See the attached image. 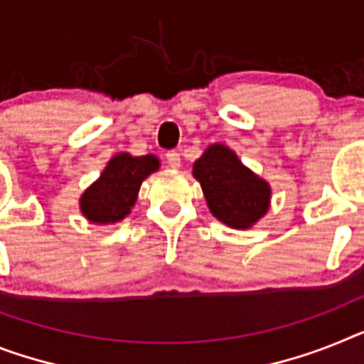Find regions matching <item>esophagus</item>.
<instances>
[{
    "label": "esophagus",
    "mask_w": 364,
    "mask_h": 364,
    "mask_svg": "<svg viewBox=\"0 0 364 364\" xmlns=\"http://www.w3.org/2000/svg\"><path fill=\"white\" fill-rule=\"evenodd\" d=\"M166 164L170 168H173V170H177V168L181 166V155L177 154V151H168V154H166Z\"/></svg>",
    "instance_id": "1"
}]
</instances>
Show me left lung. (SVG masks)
<instances>
[{
    "label": "left lung",
    "mask_w": 364,
    "mask_h": 364,
    "mask_svg": "<svg viewBox=\"0 0 364 364\" xmlns=\"http://www.w3.org/2000/svg\"><path fill=\"white\" fill-rule=\"evenodd\" d=\"M207 207L216 220L233 229H250L270 209L272 187L250 170L225 144H209L194 166Z\"/></svg>",
    "instance_id": "1"
}]
</instances>
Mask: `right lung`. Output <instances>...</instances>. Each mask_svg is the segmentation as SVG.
<instances>
[{
	"mask_svg": "<svg viewBox=\"0 0 364 364\" xmlns=\"http://www.w3.org/2000/svg\"><path fill=\"white\" fill-rule=\"evenodd\" d=\"M161 168L157 155H135L120 151L107 163L96 181L79 198L81 215L97 225L118 224L129 215L140 185Z\"/></svg>",
	"mask_w": 364,
	"mask_h": 364,
	"instance_id": "1",
	"label": "right lung"
}]
</instances>
